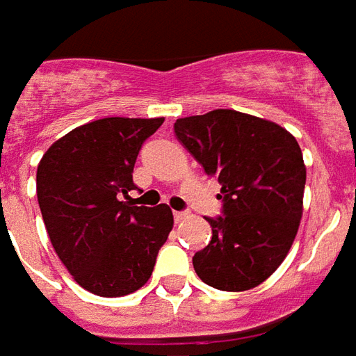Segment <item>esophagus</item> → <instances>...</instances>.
Returning <instances> with one entry per match:
<instances>
[{
    "label": "esophagus",
    "instance_id": "34e87169",
    "mask_svg": "<svg viewBox=\"0 0 356 356\" xmlns=\"http://www.w3.org/2000/svg\"><path fill=\"white\" fill-rule=\"evenodd\" d=\"M188 211H174V220H176V224L182 222L184 218H188Z\"/></svg>",
    "mask_w": 356,
    "mask_h": 356
}]
</instances>
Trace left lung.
<instances>
[{"mask_svg": "<svg viewBox=\"0 0 356 356\" xmlns=\"http://www.w3.org/2000/svg\"><path fill=\"white\" fill-rule=\"evenodd\" d=\"M174 136L220 184V216L207 218L213 238L193 254L197 276L222 291L263 284L286 259L303 214L307 168L297 140L232 109L178 118Z\"/></svg>", "mask_w": 356, "mask_h": 356, "instance_id": "1", "label": "left lung"}]
</instances>
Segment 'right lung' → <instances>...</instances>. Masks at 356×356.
<instances>
[{
    "mask_svg": "<svg viewBox=\"0 0 356 356\" xmlns=\"http://www.w3.org/2000/svg\"><path fill=\"white\" fill-rule=\"evenodd\" d=\"M165 118L111 117L70 130L40 161L36 193L55 253L80 286L120 297L149 280L172 230L166 205L120 201L143 142Z\"/></svg>",
    "mask_w": 356,
    "mask_h": 356,
    "instance_id": "add662e5",
    "label": "right lung"
}]
</instances>
